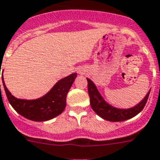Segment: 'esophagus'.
I'll return each instance as SVG.
<instances>
[{
    "mask_svg": "<svg viewBox=\"0 0 160 160\" xmlns=\"http://www.w3.org/2000/svg\"><path fill=\"white\" fill-rule=\"evenodd\" d=\"M78 73L80 74V75H82V74H84V71H82V70H79V71H78Z\"/></svg>",
    "mask_w": 160,
    "mask_h": 160,
    "instance_id": "esophagus-1",
    "label": "esophagus"
}]
</instances>
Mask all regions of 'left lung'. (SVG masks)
Wrapping results in <instances>:
<instances>
[{"label":"left lung","mask_w":160,"mask_h":160,"mask_svg":"<svg viewBox=\"0 0 160 160\" xmlns=\"http://www.w3.org/2000/svg\"><path fill=\"white\" fill-rule=\"evenodd\" d=\"M86 79L88 80V91L90 98V106L92 109L101 118L108 121H124L136 116L143 110L151 92L150 89L144 97V98L134 107L130 108H118L107 102L100 93L96 84L90 79Z\"/></svg>","instance_id":"obj_1"}]
</instances>
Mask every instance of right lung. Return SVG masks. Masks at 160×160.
<instances>
[{
    "label": "right lung",
    "mask_w": 160,
    "mask_h": 160,
    "mask_svg": "<svg viewBox=\"0 0 160 160\" xmlns=\"http://www.w3.org/2000/svg\"><path fill=\"white\" fill-rule=\"evenodd\" d=\"M76 76L77 73L75 72L62 78L46 94L39 98L22 99L17 98L11 94L4 81L3 72L1 73L3 86L10 105L19 115L26 119L38 122L47 121L62 113L67 104V95Z\"/></svg>",
    "instance_id": "right-lung-1"
}]
</instances>
